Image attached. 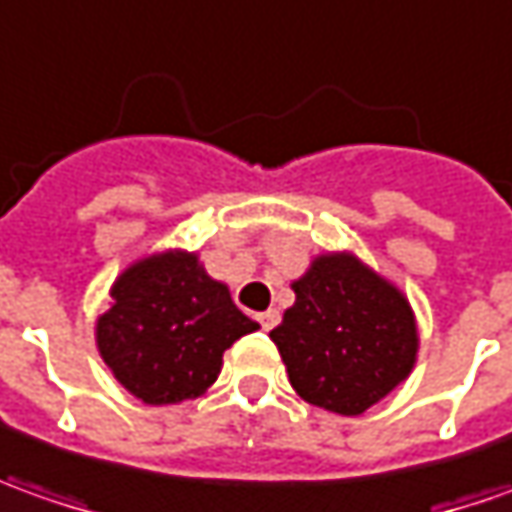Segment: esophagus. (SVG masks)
I'll list each match as a JSON object with an SVG mask.
<instances>
[{"label":"esophagus","mask_w":512,"mask_h":512,"mask_svg":"<svg viewBox=\"0 0 512 512\" xmlns=\"http://www.w3.org/2000/svg\"><path fill=\"white\" fill-rule=\"evenodd\" d=\"M257 320H260V326H263V328H266V331H269V328L277 326V320H280V311H277V309L260 311V314H257Z\"/></svg>","instance_id":"esophagus-1"}]
</instances>
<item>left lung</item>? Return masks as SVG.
Here are the masks:
<instances>
[{"label":"left lung","instance_id":"1","mask_svg":"<svg viewBox=\"0 0 512 512\" xmlns=\"http://www.w3.org/2000/svg\"><path fill=\"white\" fill-rule=\"evenodd\" d=\"M272 328L291 388L331 414L360 416L414 371L419 331L408 297L354 252H326L294 283Z\"/></svg>","mask_w":512,"mask_h":512}]
</instances>
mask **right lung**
Wrapping results in <instances>:
<instances>
[{
	"instance_id": "1",
	"label": "right lung",
	"mask_w": 512,
	"mask_h": 512,
	"mask_svg": "<svg viewBox=\"0 0 512 512\" xmlns=\"http://www.w3.org/2000/svg\"><path fill=\"white\" fill-rule=\"evenodd\" d=\"M96 320V345L113 377L147 405L198 399L218 379L223 351L257 331L209 277L198 252L164 249L138 257L110 286Z\"/></svg>"
}]
</instances>
